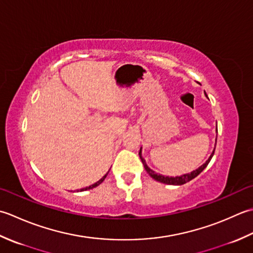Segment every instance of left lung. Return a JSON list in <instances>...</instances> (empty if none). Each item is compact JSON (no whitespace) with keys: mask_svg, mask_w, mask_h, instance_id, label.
Instances as JSON below:
<instances>
[{"mask_svg":"<svg viewBox=\"0 0 253 253\" xmlns=\"http://www.w3.org/2000/svg\"><path fill=\"white\" fill-rule=\"evenodd\" d=\"M204 92H205V91H204ZM205 96L208 97V95H206V92H205ZM208 98H209V97H208ZM216 132H217V126H216ZM216 140H217V138H216ZM215 146H216V143H215ZM214 152H215V147H214L213 152H212V154H211V156L209 157L208 161H206V162L202 165V166H200L198 169L193 170V171H191V172L184 173V174H181V176H177V177L163 176V174L157 173V172L154 171V170H152L151 168H149V167L147 166L145 159H144L143 156H142V147L140 148V153H138V155H140L141 161H142V163H143V165H144V168H145L147 173H148L149 176H151L154 180H156V181H159V182L165 183V184L181 185V184H184V183H187V182H189V181H191L192 179H194L195 177L199 176V174L203 171V170L206 168V166H208V165H209V163L211 162V159H212V157H213V155H214Z\"/></svg>","mask_w":253,"mask_h":253,"instance_id":"8db88e82","label":"left lung"}]
</instances>
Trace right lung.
Segmentation results:
<instances>
[{
  "label": "right lung",
  "instance_id": "1",
  "mask_svg": "<svg viewBox=\"0 0 253 253\" xmlns=\"http://www.w3.org/2000/svg\"><path fill=\"white\" fill-rule=\"evenodd\" d=\"M108 172H109V171H108ZM108 172L105 174V176L104 177H102L100 180H99V181H97V182H95L94 184H91V185H89V187H86V188H83V189H81L80 190V191H86V190H90V189H92V188H96V187H98V185H99L102 181H104V180H105V178L107 177V174H108Z\"/></svg>",
  "mask_w": 253,
  "mask_h": 253
}]
</instances>
